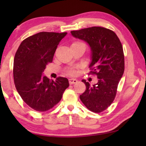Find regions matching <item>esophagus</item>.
Here are the masks:
<instances>
[{"label":"esophagus","mask_w":146,"mask_h":146,"mask_svg":"<svg viewBox=\"0 0 146 146\" xmlns=\"http://www.w3.org/2000/svg\"><path fill=\"white\" fill-rule=\"evenodd\" d=\"M78 82V80L75 78H71L69 79V83L70 84H76Z\"/></svg>","instance_id":"esophagus-1"}]
</instances>
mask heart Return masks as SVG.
Segmentation results:
<instances>
[{
  "instance_id": "heart-1",
  "label": "heart",
  "mask_w": 146,
  "mask_h": 146,
  "mask_svg": "<svg viewBox=\"0 0 146 146\" xmlns=\"http://www.w3.org/2000/svg\"><path fill=\"white\" fill-rule=\"evenodd\" d=\"M77 43H81V42H74L73 44H77ZM67 73L69 75L74 76V75L76 74V71L75 68H69L68 70Z\"/></svg>"
}]
</instances>
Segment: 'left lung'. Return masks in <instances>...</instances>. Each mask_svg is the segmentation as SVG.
<instances>
[{"instance_id": "left-lung-1", "label": "left lung", "mask_w": 146, "mask_h": 146, "mask_svg": "<svg viewBox=\"0 0 146 146\" xmlns=\"http://www.w3.org/2000/svg\"><path fill=\"white\" fill-rule=\"evenodd\" d=\"M71 34L88 44L91 50L89 68L98 78V83L92 86L82 80L86 90L80 98L90 111L102 112L113 102L124 72L122 45L114 32L104 27H90L71 31Z\"/></svg>"}]
</instances>
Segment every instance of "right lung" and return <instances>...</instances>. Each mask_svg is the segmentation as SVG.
Segmentation results:
<instances>
[{
  "label": "right lung",
  "instance_id": "obj_1",
  "mask_svg": "<svg viewBox=\"0 0 146 146\" xmlns=\"http://www.w3.org/2000/svg\"><path fill=\"white\" fill-rule=\"evenodd\" d=\"M67 33L41 32L24 40L14 58L15 87L28 106L38 111L52 108L60 101L69 86L68 80L58 77L55 81L42 73L52 62L58 45Z\"/></svg>",
  "mask_w": 146,
  "mask_h": 146
}]
</instances>
